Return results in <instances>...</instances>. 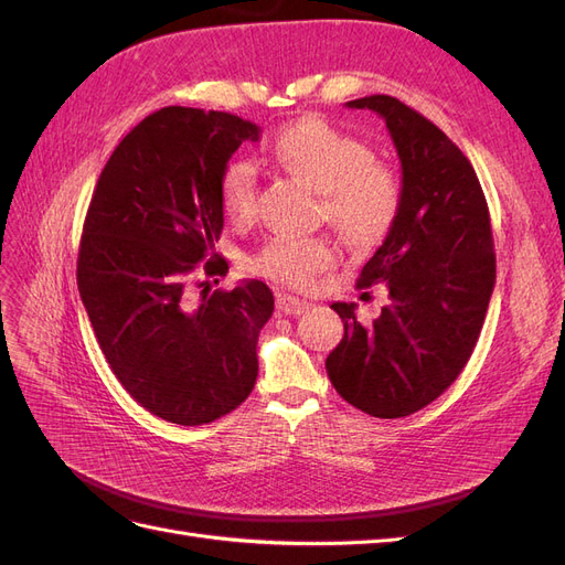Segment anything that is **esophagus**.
Masks as SVG:
<instances>
[{
    "instance_id": "esophagus-1",
    "label": "esophagus",
    "mask_w": 565,
    "mask_h": 565,
    "mask_svg": "<svg viewBox=\"0 0 565 565\" xmlns=\"http://www.w3.org/2000/svg\"><path fill=\"white\" fill-rule=\"evenodd\" d=\"M276 306H278V311H280V313H285V316H301V313L309 311V306H311V303H309V301H303V299H297V297L282 295V297H278Z\"/></svg>"
}]
</instances>
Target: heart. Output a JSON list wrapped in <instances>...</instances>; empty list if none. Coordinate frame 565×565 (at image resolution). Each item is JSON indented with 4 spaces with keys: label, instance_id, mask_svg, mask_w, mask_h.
I'll return each mask as SVG.
<instances>
[{
    "label": "heart",
    "instance_id": "1",
    "mask_svg": "<svg viewBox=\"0 0 565 565\" xmlns=\"http://www.w3.org/2000/svg\"><path fill=\"white\" fill-rule=\"evenodd\" d=\"M270 152L289 174L320 191V214L351 245H380L398 221L403 181L396 169L374 160L372 148L358 136L320 117H303L276 134ZM218 195L231 218L252 221L259 207L256 167L249 160H231L221 172ZM332 259L330 237L276 235L254 256L252 268L264 278L301 289Z\"/></svg>",
    "mask_w": 565,
    "mask_h": 565
}]
</instances>
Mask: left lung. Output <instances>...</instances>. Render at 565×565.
I'll use <instances>...</instances> for the list:
<instances>
[{
    "instance_id": "8db88e82",
    "label": "left lung",
    "mask_w": 565,
    "mask_h": 565,
    "mask_svg": "<svg viewBox=\"0 0 565 565\" xmlns=\"http://www.w3.org/2000/svg\"><path fill=\"white\" fill-rule=\"evenodd\" d=\"M347 106L384 117L403 207L355 285L386 282L388 303L372 324L358 322L353 303H332L344 337L324 367L347 403L396 419L434 403L473 353L494 287L490 212L465 152L424 115L384 94Z\"/></svg>"
}]
</instances>
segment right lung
Returning a JSON list of instances; mask_svg holds the SVG:
<instances>
[{
	"instance_id": "1",
	"label": "right lung",
	"mask_w": 565,
	"mask_h": 565,
	"mask_svg": "<svg viewBox=\"0 0 565 565\" xmlns=\"http://www.w3.org/2000/svg\"><path fill=\"white\" fill-rule=\"evenodd\" d=\"M243 141H259V127L231 113L148 115L113 150L82 228L77 287L100 351L136 403L181 426L210 424L249 396L273 313L262 280L212 292L228 273L214 249L218 179Z\"/></svg>"
}]
</instances>
